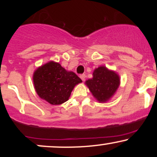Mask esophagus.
Segmentation results:
<instances>
[{"label":"esophagus","mask_w":157,"mask_h":157,"mask_svg":"<svg viewBox=\"0 0 157 157\" xmlns=\"http://www.w3.org/2000/svg\"><path fill=\"white\" fill-rule=\"evenodd\" d=\"M80 77L81 78V80H82V81H85V80H86V75H84V74H82V75H81L80 76Z\"/></svg>","instance_id":"1"}]
</instances>
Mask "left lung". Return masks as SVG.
I'll list each match as a JSON object with an SVG mask.
<instances>
[{"label":"left lung","mask_w":157,"mask_h":157,"mask_svg":"<svg viewBox=\"0 0 157 157\" xmlns=\"http://www.w3.org/2000/svg\"><path fill=\"white\" fill-rule=\"evenodd\" d=\"M120 79L115 71L105 66H100L94 71L93 77L86 81L93 96L100 102L108 101L119 88Z\"/></svg>","instance_id":"obj_1"}]
</instances>
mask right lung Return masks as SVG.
<instances>
[{"instance_id":"add662e5","label":"right lung","mask_w":157,"mask_h":157,"mask_svg":"<svg viewBox=\"0 0 157 157\" xmlns=\"http://www.w3.org/2000/svg\"><path fill=\"white\" fill-rule=\"evenodd\" d=\"M36 92L52 105L66 102L75 86L82 80L73 71H68L58 63L50 61L37 68L33 75Z\"/></svg>"}]
</instances>
